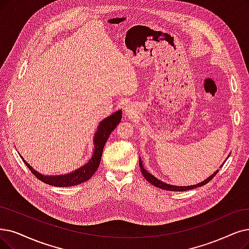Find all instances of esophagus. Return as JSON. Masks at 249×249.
Wrapping results in <instances>:
<instances>
[{
	"mask_svg": "<svg viewBox=\"0 0 249 249\" xmlns=\"http://www.w3.org/2000/svg\"><path fill=\"white\" fill-rule=\"evenodd\" d=\"M125 112H126V114H128V115H131V114H132V111L130 110V109H127V110H126Z\"/></svg>",
	"mask_w": 249,
	"mask_h": 249,
	"instance_id": "34e87169",
	"label": "esophagus"
}]
</instances>
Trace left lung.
I'll return each mask as SVG.
<instances>
[{"mask_svg": "<svg viewBox=\"0 0 249 249\" xmlns=\"http://www.w3.org/2000/svg\"><path fill=\"white\" fill-rule=\"evenodd\" d=\"M139 164H140V168H141V172H142V175L144 176V178H146V180L149 182V183H151L152 185H154L155 187H158V188H160V189H163V190H167V191H188V190H192V189H195V188H197V187H201V186H204L205 184H207L208 182H211L213 178H214V176L218 173V170L215 172V173H213V175H212L210 178H207L206 180H204L203 182H201V183H199V184H197V185H193V186H186V187H182V186H173V185H168V184H165V183H162V182H160L159 180H157L156 178H154L152 175H150L149 174L145 168L143 167V165H142V161H141V159L140 160H139Z\"/></svg>", "mask_w": 249, "mask_h": 249, "instance_id": "8db88e82", "label": "left lung"}]
</instances>
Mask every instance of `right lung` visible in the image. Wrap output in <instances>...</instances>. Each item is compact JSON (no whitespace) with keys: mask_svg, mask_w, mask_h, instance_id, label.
Masks as SVG:
<instances>
[{"mask_svg":"<svg viewBox=\"0 0 249 249\" xmlns=\"http://www.w3.org/2000/svg\"><path fill=\"white\" fill-rule=\"evenodd\" d=\"M122 121V111H116L112 115L108 116L104 121L101 122L100 125L98 126V131L95 134L94 144L95 150L94 155L92 156L91 160H89L87 164L79 167L78 170L74 171L71 174L64 175V176H43L39 173L36 172L34 168L29 165L27 162L24 163L31 170V172L42 182L55 186V187H71L74 185H78L88 181L98 170L99 164H100L101 156L103 152L104 145L107 141V139L110 136L111 132L114 130L115 126Z\"/></svg>","mask_w":249,"mask_h":249,"instance_id":"obj_1","label":"right lung"}]
</instances>
